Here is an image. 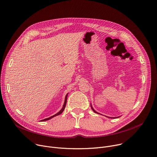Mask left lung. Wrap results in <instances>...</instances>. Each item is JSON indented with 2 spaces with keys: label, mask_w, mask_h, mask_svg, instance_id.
I'll return each mask as SVG.
<instances>
[{
  "label": "left lung",
  "mask_w": 157,
  "mask_h": 157,
  "mask_svg": "<svg viewBox=\"0 0 157 157\" xmlns=\"http://www.w3.org/2000/svg\"><path fill=\"white\" fill-rule=\"evenodd\" d=\"M90 106H91V108H92V110L95 112V113H98V114H100L99 113H98L97 112H96L94 109H93V107H92V105H91V103H90ZM109 117V118H118V117Z\"/></svg>",
  "instance_id": "1"
}]
</instances>
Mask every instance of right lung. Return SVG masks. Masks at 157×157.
<instances>
[{
  "label": "right lung",
  "mask_w": 157,
  "mask_h": 157,
  "mask_svg": "<svg viewBox=\"0 0 157 157\" xmlns=\"http://www.w3.org/2000/svg\"><path fill=\"white\" fill-rule=\"evenodd\" d=\"M68 93L65 95V101H64V103H63V107H62V109L59 112H57L56 114H55V115H52V116H51V117H48V118H45V119H44V120H42L41 121H47V120H50V119H51V118H54V117H56V116H57V115H60V114H61L63 112V110H64V109H65V106H66V103H67V96H68Z\"/></svg>",
  "instance_id": "add662e5"
}]
</instances>
